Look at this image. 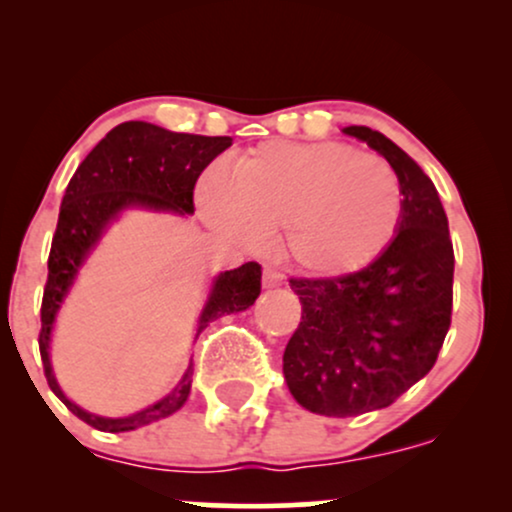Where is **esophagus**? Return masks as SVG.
Segmentation results:
<instances>
[{
  "mask_svg": "<svg viewBox=\"0 0 512 512\" xmlns=\"http://www.w3.org/2000/svg\"><path fill=\"white\" fill-rule=\"evenodd\" d=\"M281 281H284V276H281L279 269H274V267L264 269V274H262L264 289H274V286H281Z\"/></svg>",
  "mask_w": 512,
  "mask_h": 512,
  "instance_id": "obj_1",
  "label": "esophagus"
}]
</instances>
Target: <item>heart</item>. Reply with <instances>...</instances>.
Segmentation results:
<instances>
[{
  "label": "heart",
  "instance_id": "b5f03b06",
  "mask_svg": "<svg viewBox=\"0 0 512 512\" xmlns=\"http://www.w3.org/2000/svg\"><path fill=\"white\" fill-rule=\"evenodd\" d=\"M199 199L209 221L240 243L281 231L293 267L320 279L373 264L404 214L395 168L334 142L257 146L233 166L231 185L209 178Z\"/></svg>",
  "mask_w": 512,
  "mask_h": 512
}]
</instances>
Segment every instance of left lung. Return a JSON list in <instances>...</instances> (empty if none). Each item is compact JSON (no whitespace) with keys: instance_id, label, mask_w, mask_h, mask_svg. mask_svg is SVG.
Segmentation results:
<instances>
[{"instance_id":"1","label":"left lung","mask_w":512,"mask_h":512,"mask_svg":"<svg viewBox=\"0 0 512 512\" xmlns=\"http://www.w3.org/2000/svg\"><path fill=\"white\" fill-rule=\"evenodd\" d=\"M395 168L404 214L383 255L356 274L291 279L301 322L284 351V378L301 407L358 416L390 407L436 363L452 315L455 252L431 178L370 127H344Z\"/></svg>"}]
</instances>
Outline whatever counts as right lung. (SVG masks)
Segmentation results:
<instances>
[{"mask_svg":"<svg viewBox=\"0 0 512 512\" xmlns=\"http://www.w3.org/2000/svg\"><path fill=\"white\" fill-rule=\"evenodd\" d=\"M231 144V137L168 132V129L139 120L122 122L105 134L69 180L48 257V281H45L43 305H40L38 344L50 390L67 404L74 416H79L81 421L98 431H134V428L154 424V421L175 414L190 397L192 363L168 397L137 411V414L125 416V419H105V416L88 414L64 397L55 375H52L50 334L57 310L69 293V286L74 284V276L88 252L96 248L108 223L115 221L122 209L144 207L154 211H175L182 216L192 214L197 178ZM260 291L262 267L257 262H245L243 267L216 276L209 301L199 315L195 339L216 317L250 308Z\"/></svg>","mask_w":512,"mask_h":512,"instance_id":"right-lung-1","label":"right lung"}]
</instances>
